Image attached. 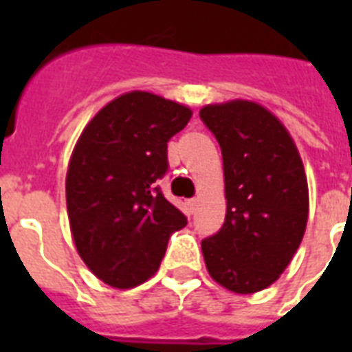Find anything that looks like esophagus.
<instances>
[{
	"mask_svg": "<svg viewBox=\"0 0 352 352\" xmlns=\"http://www.w3.org/2000/svg\"><path fill=\"white\" fill-rule=\"evenodd\" d=\"M197 199H190V201H188V212H190V214H193V212H195V208H197Z\"/></svg>",
	"mask_w": 352,
	"mask_h": 352,
	"instance_id": "1",
	"label": "esophagus"
}]
</instances>
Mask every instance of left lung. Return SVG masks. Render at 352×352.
<instances>
[{
	"label": "left lung",
	"mask_w": 352,
	"mask_h": 352,
	"mask_svg": "<svg viewBox=\"0 0 352 352\" xmlns=\"http://www.w3.org/2000/svg\"><path fill=\"white\" fill-rule=\"evenodd\" d=\"M225 166L226 215L201 241L210 276L237 294L267 289L281 276L305 234L307 177L289 131L265 107L234 100L199 113Z\"/></svg>",
	"instance_id": "obj_1"
}]
</instances>
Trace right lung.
Listing matches in <instances>:
<instances>
[{
  "mask_svg": "<svg viewBox=\"0 0 352 352\" xmlns=\"http://www.w3.org/2000/svg\"><path fill=\"white\" fill-rule=\"evenodd\" d=\"M192 111L133 91L109 102L80 135L65 193L74 245L104 283L131 289L160 267L168 239L186 215L157 184L168 171V142Z\"/></svg>",
  "mask_w": 352,
  "mask_h": 352,
  "instance_id": "1",
  "label": "right lung"
}]
</instances>
